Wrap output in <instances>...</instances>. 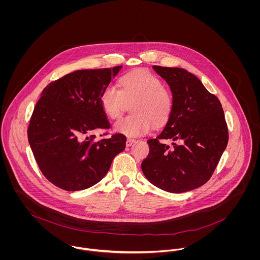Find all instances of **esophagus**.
Wrapping results in <instances>:
<instances>
[{"label":"esophagus","mask_w":260,"mask_h":260,"mask_svg":"<svg viewBox=\"0 0 260 260\" xmlns=\"http://www.w3.org/2000/svg\"><path fill=\"white\" fill-rule=\"evenodd\" d=\"M134 141H135L134 139L128 138V139H127V141H126V146H127V147H130V146H131V145L134 143Z\"/></svg>","instance_id":"obj_1"}]
</instances>
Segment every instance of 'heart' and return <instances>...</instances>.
Here are the masks:
<instances>
[{"label":"heart","instance_id":"heart-1","mask_svg":"<svg viewBox=\"0 0 260 260\" xmlns=\"http://www.w3.org/2000/svg\"><path fill=\"white\" fill-rule=\"evenodd\" d=\"M131 106L130 116L118 120L114 129L128 137H139L164 125L170 118L173 107V95L163 86V82L145 71L123 76L119 80V89L106 86L101 93L100 103L104 113L112 119L119 118Z\"/></svg>","mask_w":260,"mask_h":260}]
</instances>
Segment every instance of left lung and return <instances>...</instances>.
Segmentation results:
<instances>
[{
	"label": "left lung",
	"mask_w": 260,
	"mask_h": 260,
	"mask_svg": "<svg viewBox=\"0 0 260 260\" xmlns=\"http://www.w3.org/2000/svg\"><path fill=\"white\" fill-rule=\"evenodd\" d=\"M170 86L173 111L163 131L149 139L141 167L153 185L182 193L205 184L228 143V128L219 99L201 81L181 68L153 66ZM164 140H173L170 148Z\"/></svg>",
	"instance_id": "left-lung-1"
}]
</instances>
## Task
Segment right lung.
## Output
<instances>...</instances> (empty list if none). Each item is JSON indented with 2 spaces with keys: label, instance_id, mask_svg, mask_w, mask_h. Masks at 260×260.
<instances>
[{
  "label": "right lung",
  "instance_id": "1",
  "mask_svg": "<svg viewBox=\"0 0 260 260\" xmlns=\"http://www.w3.org/2000/svg\"><path fill=\"white\" fill-rule=\"evenodd\" d=\"M121 68L78 70L43 90L27 132L38 166L52 184L67 191L95 185L125 149L121 133L99 140L92 135L111 126L100 96Z\"/></svg>",
  "mask_w": 260,
  "mask_h": 260
}]
</instances>
